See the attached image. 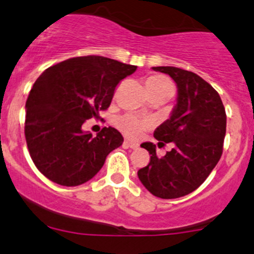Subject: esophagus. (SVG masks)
I'll use <instances>...</instances> for the list:
<instances>
[{"instance_id":"esophagus-1","label":"esophagus","mask_w":254,"mask_h":254,"mask_svg":"<svg viewBox=\"0 0 254 254\" xmlns=\"http://www.w3.org/2000/svg\"><path fill=\"white\" fill-rule=\"evenodd\" d=\"M124 145L127 146V147L131 148V149H137L140 146H138V143H135V142H131V141L129 140H125L124 141Z\"/></svg>"}]
</instances>
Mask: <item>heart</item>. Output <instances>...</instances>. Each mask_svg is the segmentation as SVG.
<instances>
[{"instance_id":"1","label":"heart","mask_w":254,"mask_h":254,"mask_svg":"<svg viewBox=\"0 0 254 254\" xmlns=\"http://www.w3.org/2000/svg\"><path fill=\"white\" fill-rule=\"evenodd\" d=\"M146 87L149 95H162L164 97H170L174 93V84L169 78L161 74H153L146 78ZM116 125L122 132L129 137H140L145 130L152 125L151 119L141 118L134 114H125L116 120Z\"/></svg>"}]
</instances>
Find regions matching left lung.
Returning a JSON list of instances; mask_svg holds the SVG:
<instances>
[{
    "mask_svg": "<svg viewBox=\"0 0 254 254\" xmlns=\"http://www.w3.org/2000/svg\"><path fill=\"white\" fill-rule=\"evenodd\" d=\"M152 69L170 75L178 86L172 117L154 131L159 145L173 143V148L158 157L156 145L142 143L151 159L137 175L154 196L179 198L198 189L220 159L226 132L225 108L212 85L197 74L175 66Z\"/></svg>",
    "mask_w": 254,
    "mask_h": 254,
    "instance_id": "1",
    "label": "left lung"
}]
</instances>
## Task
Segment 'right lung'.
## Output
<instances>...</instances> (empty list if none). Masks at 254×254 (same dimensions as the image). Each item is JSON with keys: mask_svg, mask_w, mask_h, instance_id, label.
Returning a JSON list of instances; mask_svg holds the SVG:
<instances>
[{"mask_svg": "<svg viewBox=\"0 0 254 254\" xmlns=\"http://www.w3.org/2000/svg\"><path fill=\"white\" fill-rule=\"evenodd\" d=\"M136 68L102 56H84L50 66L37 78L25 103L24 134L41 174L58 185L78 186L100 172L124 138L112 127L96 136L81 127L108 108L117 85Z\"/></svg>", "mask_w": 254, "mask_h": 254, "instance_id": "add662e5", "label": "right lung"}]
</instances>
